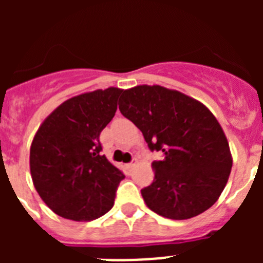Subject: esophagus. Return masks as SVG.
<instances>
[{"instance_id": "esophagus-1", "label": "esophagus", "mask_w": 263, "mask_h": 263, "mask_svg": "<svg viewBox=\"0 0 263 263\" xmlns=\"http://www.w3.org/2000/svg\"><path fill=\"white\" fill-rule=\"evenodd\" d=\"M137 163H138V162H137V159H133V160H132V162H130V163L126 164V168L127 170H133L134 167H136Z\"/></svg>"}]
</instances>
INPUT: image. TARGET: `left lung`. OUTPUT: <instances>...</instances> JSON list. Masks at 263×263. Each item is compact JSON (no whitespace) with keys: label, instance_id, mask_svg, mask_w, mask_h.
I'll return each instance as SVG.
<instances>
[{"label":"left lung","instance_id":"8db88e82","mask_svg":"<svg viewBox=\"0 0 263 263\" xmlns=\"http://www.w3.org/2000/svg\"><path fill=\"white\" fill-rule=\"evenodd\" d=\"M120 111L142 132L152 152L154 180L141 190L146 205L173 220H187L213 205L231 174L229 143L200 101L160 85L122 90Z\"/></svg>","mask_w":263,"mask_h":263}]
</instances>
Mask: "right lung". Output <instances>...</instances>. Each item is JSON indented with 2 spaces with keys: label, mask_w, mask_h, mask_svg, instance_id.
<instances>
[{
  "label": "right lung",
  "mask_w": 263,
  "mask_h": 263,
  "mask_svg": "<svg viewBox=\"0 0 263 263\" xmlns=\"http://www.w3.org/2000/svg\"><path fill=\"white\" fill-rule=\"evenodd\" d=\"M121 92L110 87L71 97L42 122L32 139V183L60 217L90 221L115 204L125 176L100 153V133L115 117Z\"/></svg>",
  "instance_id": "obj_1"
}]
</instances>
